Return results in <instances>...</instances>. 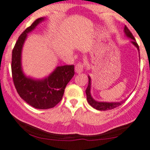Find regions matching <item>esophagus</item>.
<instances>
[{
	"instance_id": "1",
	"label": "esophagus",
	"mask_w": 150,
	"mask_h": 150,
	"mask_svg": "<svg viewBox=\"0 0 150 150\" xmlns=\"http://www.w3.org/2000/svg\"><path fill=\"white\" fill-rule=\"evenodd\" d=\"M83 68H84V64L81 62L78 63L75 67V72H76V73H81V72H83Z\"/></svg>"
}]
</instances>
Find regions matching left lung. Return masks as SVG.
Returning <instances> with one entry per match:
<instances>
[{
	"mask_svg": "<svg viewBox=\"0 0 150 150\" xmlns=\"http://www.w3.org/2000/svg\"><path fill=\"white\" fill-rule=\"evenodd\" d=\"M124 33H125L127 37L130 38L132 39V43L133 44L135 47H136V48L138 49V52H139V47H138V44L137 43L136 40H135V38L132 35V33L130 32L129 29L127 28V26H125L124 27ZM90 87H91V79L89 77V83H88V86L86 89V98H87V101L89 104L92 106L93 108L96 109L98 110H100V111H106V110H112V109L116 108V107H119L120 105L124 103V100L121 102H111V103H109V102H98L97 100H95L94 99L92 98V96H91L90 93Z\"/></svg>",
	"mask_w": 150,
	"mask_h": 150,
	"instance_id": "obj_1",
	"label": "left lung"
}]
</instances>
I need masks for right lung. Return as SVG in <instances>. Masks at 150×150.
I'll list each match as a JSON object with an SVG mask.
<instances>
[{
    "instance_id": "obj_1",
    "label": "right lung",
    "mask_w": 150,
    "mask_h": 150,
    "mask_svg": "<svg viewBox=\"0 0 150 150\" xmlns=\"http://www.w3.org/2000/svg\"><path fill=\"white\" fill-rule=\"evenodd\" d=\"M44 20L40 18L26 28L19 36L12 55V75L14 85L18 95L28 104L36 109L52 108L62 100L64 89L75 75L74 65L58 67L50 76L43 80L27 78L21 68V51L27 34Z\"/></svg>"
}]
</instances>
